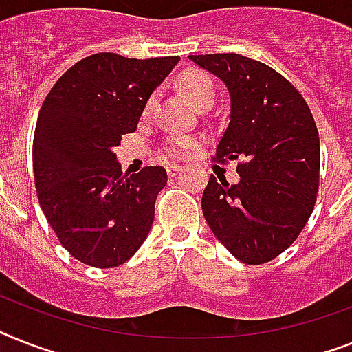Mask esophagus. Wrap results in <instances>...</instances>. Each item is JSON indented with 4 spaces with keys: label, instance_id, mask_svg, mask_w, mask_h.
Returning a JSON list of instances; mask_svg holds the SVG:
<instances>
[{
    "label": "esophagus",
    "instance_id": "esophagus-1",
    "mask_svg": "<svg viewBox=\"0 0 352 352\" xmlns=\"http://www.w3.org/2000/svg\"><path fill=\"white\" fill-rule=\"evenodd\" d=\"M165 169H167V174H169L170 178H173V176H176V174L182 170V167H179V165H167Z\"/></svg>",
    "mask_w": 352,
    "mask_h": 352
}]
</instances>
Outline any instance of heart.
<instances>
[{"label":"heart","instance_id":"1","mask_svg":"<svg viewBox=\"0 0 352 352\" xmlns=\"http://www.w3.org/2000/svg\"><path fill=\"white\" fill-rule=\"evenodd\" d=\"M178 88L179 91L185 95L188 102L196 106L197 109L203 106H212L214 102V84H212L210 78L205 74H199V72H187L178 78ZM155 104V98L151 97L145 104V111H149L151 107ZM196 145L194 138H187V136H174L169 140V151L173 156H185L188 151L192 149Z\"/></svg>","mask_w":352,"mask_h":352}]
</instances>
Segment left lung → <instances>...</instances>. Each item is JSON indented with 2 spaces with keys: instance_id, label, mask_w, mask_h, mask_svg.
<instances>
[{
  "instance_id": "1",
  "label": "left lung",
  "mask_w": 352,
  "mask_h": 352,
  "mask_svg": "<svg viewBox=\"0 0 352 352\" xmlns=\"http://www.w3.org/2000/svg\"><path fill=\"white\" fill-rule=\"evenodd\" d=\"M230 95V122L216 158L241 160L239 182L210 174L201 208L235 259L263 264L297 239L315 207L320 140L306 100L289 80L237 54L188 55Z\"/></svg>"
}]
</instances>
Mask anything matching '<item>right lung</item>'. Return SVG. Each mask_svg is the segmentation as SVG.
<instances>
[{
  "label": "right lung",
  "mask_w": 352,
  "mask_h": 352,
  "mask_svg": "<svg viewBox=\"0 0 352 352\" xmlns=\"http://www.w3.org/2000/svg\"><path fill=\"white\" fill-rule=\"evenodd\" d=\"M178 55L127 59L102 52L78 60L41 106L34 135L37 197L60 245L93 268H115L147 239L164 167L122 174L115 147Z\"/></svg>",
  "instance_id": "add662e5"
}]
</instances>
